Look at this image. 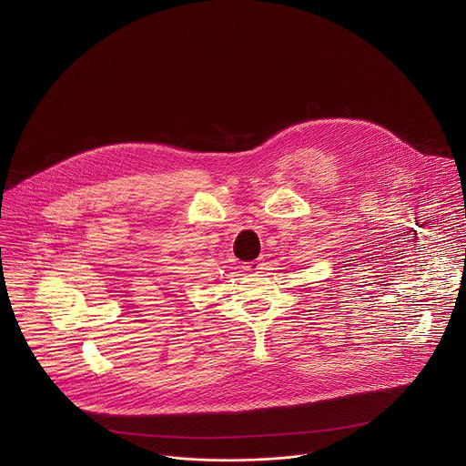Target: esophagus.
Here are the masks:
<instances>
[{
  "mask_svg": "<svg viewBox=\"0 0 466 466\" xmlns=\"http://www.w3.org/2000/svg\"><path fill=\"white\" fill-rule=\"evenodd\" d=\"M246 267V270H249V272H260L262 268H264V264L260 262V260H253V262H249Z\"/></svg>",
  "mask_w": 466,
  "mask_h": 466,
  "instance_id": "obj_1",
  "label": "esophagus"
}]
</instances>
